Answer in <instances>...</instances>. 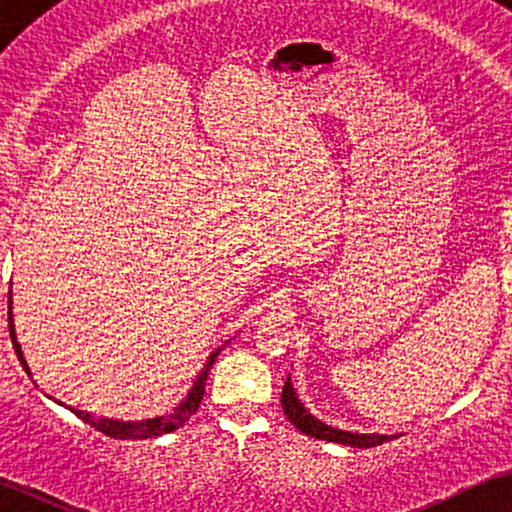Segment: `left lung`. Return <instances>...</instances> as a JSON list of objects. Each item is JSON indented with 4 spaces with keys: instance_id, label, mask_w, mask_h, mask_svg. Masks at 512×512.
Segmentation results:
<instances>
[{
    "instance_id": "left-lung-1",
    "label": "left lung",
    "mask_w": 512,
    "mask_h": 512,
    "mask_svg": "<svg viewBox=\"0 0 512 512\" xmlns=\"http://www.w3.org/2000/svg\"><path fill=\"white\" fill-rule=\"evenodd\" d=\"M281 405L285 417L290 419V424L302 431L304 435H311L316 440H325V442H337V445H346V447H358V449H367V447H377L381 442H388L398 435H381V433H353V431H342V428L327 426L325 421H320L318 417L306 410L302 400H299L297 388L292 384V377L288 374L285 379L283 393H281Z\"/></svg>"
}]
</instances>
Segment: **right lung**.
<instances>
[{
  "label": "right lung",
  "mask_w": 512,
  "mask_h": 512,
  "mask_svg": "<svg viewBox=\"0 0 512 512\" xmlns=\"http://www.w3.org/2000/svg\"><path fill=\"white\" fill-rule=\"evenodd\" d=\"M11 290H9V332H11V342H13V349H16V356L20 360V365H23V370L27 372V377L32 379V372H30V365H27V360L23 356V349H20L18 344V337H16V325H13V311H11ZM227 346V342H224ZM224 346H217V349L210 353L206 365L201 367V372L196 374L192 388H189L185 398L177 403L173 410L161 414V417H152V419H138V421H121V419H107V417H95V414L86 412V410H77V407L72 405H65L60 403L58 398H53V395L46 393V398L53 400V403L65 407V410H70L72 414H77V417L84 421V424L93 426L95 431L109 435V438H117V440H147V438H159L163 433H173L175 428L185 426V421L192 419V414L199 410L201 405V398H203V391H206V379H208V372L210 367H213L215 358L220 356V351ZM37 384V381H34Z\"/></svg>",
  "instance_id": "obj_1"
}]
</instances>
